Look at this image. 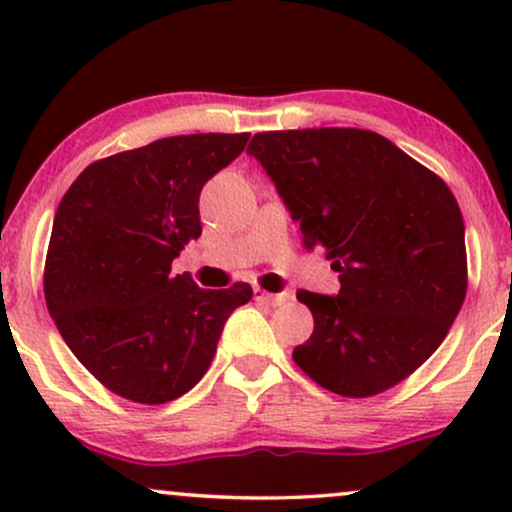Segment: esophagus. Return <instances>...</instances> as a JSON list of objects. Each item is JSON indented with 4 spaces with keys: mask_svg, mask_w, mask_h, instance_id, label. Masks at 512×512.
Instances as JSON below:
<instances>
[{
    "mask_svg": "<svg viewBox=\"0 0 512 512\" xmlns=\"http://www.w3.org/2000/svg\"><path fill=\"white\" fill-rule=\"evenodd\" d=\"M289 293H269L264 289H255V301L257 303H267V305H281L289 301Z\"/></svg>",
    "mask_w": 512,
    "mask_h": 512,
    "instance_id": "1",
    "label": "esophagus"
}]
</instances>
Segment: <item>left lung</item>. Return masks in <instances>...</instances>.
<instances>
[{
	"label": "left lung",
	"mask_w": 512,
	"mask_h": 512,
	"mask_svg": "<svg viewBox=\"0 0 512 512\" xmlns=\"http://www.w3.org/2000/svg\"><path fill=\"white\" fill-rule=\"evenodd\" d=\"M248 154L301 223L305 248L325 252L342 284L337 296L296 293L315 330L293 361L342 397L402 383L443 344L467 296L450 187L368 129L260 132Z\"/></svg>",
	"instance_id": "obj_1"
}]
</instances>
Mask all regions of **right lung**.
<instances>
[{
  "instance_id": "obj_1",
  "label": "right lung",
  "mask_w": 512,
  "mask_h": 512,
  "mask_svg": "<svg viewBox=\"0 0 512 512\" xmlns=\"http://www.w3.org/2000/svg\"><path fill=\"white\" fill-rule=\"evenodd\" d=\"M250 134L166 137L101 158L57 207L45 303L72 354L98 383L139 404L190 392L211 366L228 315L250 284L199 289L170 264L202 236L199 192Z\"/></svg>"
}]
</instances>
